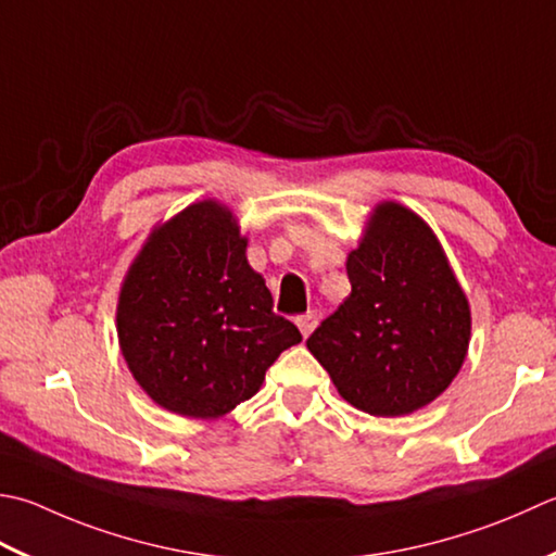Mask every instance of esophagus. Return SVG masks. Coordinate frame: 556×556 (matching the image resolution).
I'll return each mask as SVG.
<instances>
[{
  "label": "esophagus",
  "instance_id": "1",
  "mask_svg": "<svg viewBox=\"0 0 556 556\" xmlns=\"http://www.w3.org/2000/svg\"><path fill=\"white\" fill-rule=\"evenodd\" d=\"M296 325H299L301 334H303V337H308V334L315 330V325H318V313H306V315H301V318H296Z\"/></svg>",
  "mask_w": 556,
  "mask_h": 556
}]
</instances>
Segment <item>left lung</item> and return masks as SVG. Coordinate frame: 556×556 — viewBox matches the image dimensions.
Returning <instances> with one entry per match:
<instances>
[{
  "label": "left lung",
  "instance_id": "8db88e82",
  "mask_svg": "<svg viewBox=\"0 0 556 556\" xmlns=\"http://www.w3.org/2000/svg\"><path fill=\"white\" fill-rule=\"evenodd\" d=\"M352 293L308 337L350 405L374 417L427 407L458 376L472 315L431 226L405 204L374 206L346 255Z\"/></svg>",
  "mask_w": 556,
  "mask_h": 556
}]
</instances>
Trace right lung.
I'll use <instances>...</instances> for the list:
<instances>
[{
    "mask_svg": "<svg viewBox=\"0 0 556 556\" xmlns=\"http://www.w3.org/2000/svg\"><path fill=\"white\" fill-rule=\"evenodd\" d=\"M236 214L202 200L151 228L117 296V342L139 388L173 415L219 419L301 342L271 313Z\"/></svg>",
    "mask_w": 556,
    "mask_h": 556,
    "instance_id": "add662e5",
    "label": "right lung"
}]
</instances>
